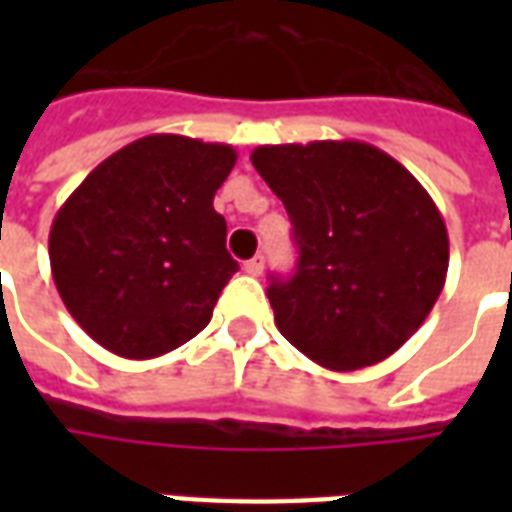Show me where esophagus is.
Here are the masks:
<instances>
[{
  "label": "esophagus",
  "instance_id": "esophagus-1",
  "mask_svg": "<svg viewBox=\"0 0 512 512\" xmlns=\"http://www.w3.org/2000/svg\"><path fill=\"white\" fill-rule=\"evenodd\" d=\"M263 266H266V257L255 255L252 260H246L244 271L249 274V277H260V274H263Z\"/></svg>",
  "mask_w": 512,
  "mask_h": 512
}]
</instances>
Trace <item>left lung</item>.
<instances>
[{"label":"left lung","mask_w":512,"mask_h":512,"mask_svg":"<svg viewBox=\"0 0 512 512\" xmlns=\"http://www.w3.org/2000/svg\"><path fill=\"white\" fill-rule=\"evenodd\" d=\"M252 164L299 246L296 274L268 288L282 337L329 370L384 362L425 323L447 279L436 202L400 161L356 139L260 145Z\"/></svg>","instance_id":"8db88e82"}]
</instances>
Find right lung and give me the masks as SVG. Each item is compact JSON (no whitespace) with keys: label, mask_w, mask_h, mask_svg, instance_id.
<instances>
[{"label":"right lung","mask_w":512,"mask_h":512,"mask_svg":"<svg viewBox=\"0 0 512 512\" xmlns=\"http://www.w3.org/2000/svg\"><path fill=\"white\" fill-rule=\"evenodd\" d=\"M233 145L150 134L120 147L54 216L51 277L73 321L126 359L169 354L208 326L235 263L213 194Z\"/></svg>","instance_id":"obj_1"}]
</instances>
